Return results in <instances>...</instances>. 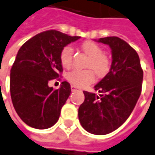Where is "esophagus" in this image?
<instances>
[{"instance_id":"34e87169","label":"esophagus","mask_w":155,"mask_h":155,"mask_svg":"<svg viewBox=\"0 0 155 155\" xmlns=\"http://www.w3.org/2000/svg\"><path fill=\"white\" fill-rule=\"evenodd\" d=\"M71 90H72L73 91H81L78 87L74 86V85H72V86H71Z\"/></svg>"}]
</instances>
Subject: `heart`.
Returning <instances> with one entry per match:
<instances>
[{
    "mask_svg": "<svg viewBox=\"0 0 155 155\" xmlns=\"http://www.w3.org/2000/svg\"><path fill=\"white\" fill-rule=\"evenodd\" d=\"M81 49L91 58L88 67L92 68L99 76H104L109 70V60L103 54V49L92 41H86L81 45ZM73 48L69 46L64 47L60 53V62L64 68H70L73 64ZM92 70H74L67 74V80L74 86L85 87L95 80Z\"/></svg>",
    "mask_w": 155,
    "mask_h": 155,
    "instance_id": "heart-1",
    "label": "heart"
}]
</instances>
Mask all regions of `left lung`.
Here are the masks:
<instances>
[{"instance_id":"left-lung-1","label":"left lung","mask_w":155,"mask_h":155,"mask_svg":"<svg viewBox=\"0 0 155 155\" xmlns=\"http://www.w3.org/2000/svg\"><path fill=\"white\" fill-rule=\"evenodd\" d=\"M110 47L112 63L107 75L94 86L101 94L83 91L78 110L81 127L93 135H107L128 118L142 91L143 70L137 51L117 37L96 40Z\"/></svg>"}]
</instances>
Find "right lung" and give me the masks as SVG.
<instances>
[{"mask_svg": "<svg viewBox=\"0 0 155 155\" xmlns=\"http://www.w3.org/2000/svg\"><path fill=\"white\" fill-rule=\"evenodd\" d=\"M80 37L47 30L28 40L19 48L11 69L10 90L17 114L28 126L47 129L58 120L61 108L71 93L69 82L59 89L48 86L63 72L61 50Z\"/></svg>", "mask_w": 155, "mask_h": 155, "instance_id": "right-lung-1", "label": "right lung"}]
</instances>
